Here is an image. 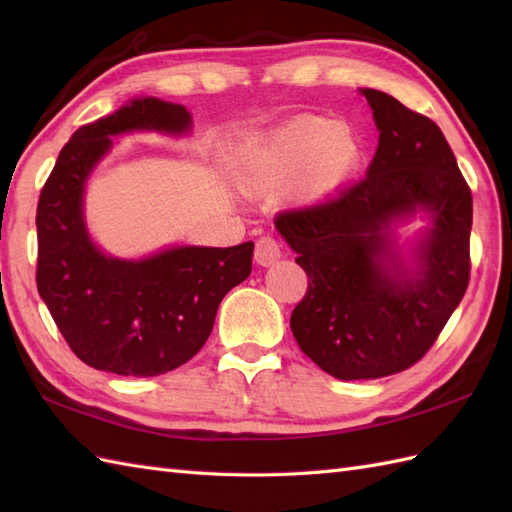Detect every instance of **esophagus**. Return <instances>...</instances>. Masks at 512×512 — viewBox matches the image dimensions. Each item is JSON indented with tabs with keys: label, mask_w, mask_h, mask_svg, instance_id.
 <instances>
[{
	"label": "esophagus",
	"mask_w": 512,
	"mask_h": 512,
	"mask_svg": "<svg viewBox=\"0 0 512 512\" xmlns=\"http://www.w3.org/2000/svg\"><path fill=\"white\" fill-rule=\"evenodd\" d=\"M281 257L279 242L273 235H262L255 244V262L259 266H273Z\"/></svg>",
	"instance_id": "34e87169"
}]
</instances>
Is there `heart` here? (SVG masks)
I'll return each mask as SVG.
<instances>
[{
	"mask_svg": "<svg viewBox=\"0 0 512 512\" xmlns=\"http://www.w3.org/2000/svg\"><path fill=\"white\" fill-rule=\"evenodd\" d=\"M356 154V140L345 125L297 116L273 132L244 140L228 167L246 193H273L292 182L297 198L314 200L339 187Z\"/></svg>",
	"mask_w": 512,
	"mask_h": 512,
	"instance_id": "obj_1",
	"label": "heart"
}]
</instances>
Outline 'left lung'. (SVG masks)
Returning <instances> with one entry per match:
<instances>
[{"mask_svg": "<svg viewBox=\"0 0 512 512\" xmlns=\"http://www.w3.org/2000/svg\"><path fill=\"white\" fill-rule=\"evenodd\" d=\"M363 94L380 132L367 176L328 200L275 217L308 275L290 330L303 354L341 380L416 365L471 277L473 195L447 138L394 96ZM416 208L429 210L434 226L419 249V277L409 280L388 255L386 228Z\"/></svg>", "mask_w": 512, "mask_h": 512, "instance_id": "8db88e82", "label": "left lung"}]
</instances>
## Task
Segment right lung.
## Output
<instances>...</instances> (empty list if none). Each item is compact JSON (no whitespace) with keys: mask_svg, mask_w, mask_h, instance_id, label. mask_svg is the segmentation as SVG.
Listing matches in <instances>:
<instances>
[{"mask_svg":"<svg viewBox=\"0 0 512 512\" xmlns=\"http://www.w3.org/2000/svg\"><path fill=\"white\" fill-rule=\"evenodd\" d=\"M182 105L136 99L76 129L63 145L37 204V290L70 350L118 376H158L202 350L220 301L250 275L253 242L231 248L180 246L123 262L105 257L83 224L85 178L129 129L180 134Z\"/></svg>","mask_w":512,"mask_h":512,"instance_id":"obj_1","label":"right lung"}]
</instances>
